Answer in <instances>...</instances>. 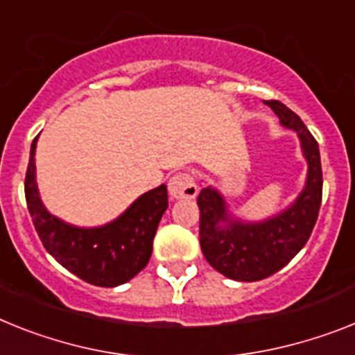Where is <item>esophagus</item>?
Instances as JSON below:
<instances>
[{
    "mask_svg": "<svg viewBox=\"0 0 355 355\" xmlns=\"http://www.w3.org/2000/svg\"><path fill=\"white\" fill-rule=\"evenodd\" d=\"M168 189L171 198H187V200H191V198L198 195V186H196L195 177H193L191 173H177V175H173L169 178Z\"/></svg>",
    "mask_w": 355,
    "mask_h": 355,
    "instance_id": "esophagus-1",
    "label": "esophagus"
}]
</instances>
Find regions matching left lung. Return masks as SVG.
<instances>
[{"instance_id": "1", "label": "left lung", "mask_w": 355, "mask_h": 355, "mask_svg": "<svg viewBox=\"0 0 355 355\" xmlns=\"http://www.w3.org/2000/svg\"><path fill=\"white\" fill-rule=\"evenodd\" d=\"M278 115L282 126L294 130L309 164L303 191L291 207L263 222L233 218L216 189H202L200 247L213 269L236 282H258L284 269L302 251L318 220L323 193V171L318 142L303 121L279 101H265Z\"/></svg>"}]
</instances>
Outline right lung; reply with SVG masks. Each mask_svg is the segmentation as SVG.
<instances>
[{"instance_id":"right-lung-1","label":"right lung","mask_w":355,"mask_h":355,"mask_svg":"<svg viewBox=\"0 0 355 355\" xmlns=\"http://www.w3.org/2000/svg\"><path fill=\"white\" fill-rule=\"evenodd\" d=\"M35 142L25 177V198L44 249L77 278L97 287H117L144 269L153 238L168 209V187L159 186L139 196L117 220L103 227H73L55 218L41 202L35 184Z\"/></svg>"}]
</instances>
